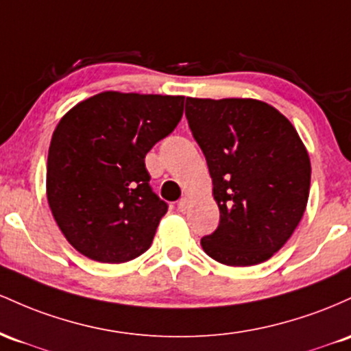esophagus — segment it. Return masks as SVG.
<instances>
[{"instance_id":"esophagus-1","label":"esophagus","mask_w":351,"mask_h":351,"mask_svg":"<svg viewBox=\"0 0 351 351\" xmlns=\"http://www.w3.org/2000/svg\"><path fill=\"white\" fill-rule=\"evenodd\" d=\"M189 204H191V200L186 199V197H184V199H180L179 204H177V208H179V212H186L189 208Z\"/></svg>"}]
</instances>
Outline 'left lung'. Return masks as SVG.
Listing matches in <instances>:
<instances>
[{"label":"left lung","instance_id":"8db88e82","mask_svg":"<svg viewBox=\"0 0 351 351\" xmlns=\"http://www.w3.org/2000/svg\"><path fill=\"white\" fill-rule=\"evenodd\" d=\"M186 117L206 156L220 210L200 245L223 265L269 261L292 237L310 192V157L297 129L257 99L187 97Z\"/></svg>","mask_w":351,"mask_h":351}]
</instances>
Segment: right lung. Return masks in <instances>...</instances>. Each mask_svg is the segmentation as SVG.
Instances as JSON below:
<instances>
[{
  "instance_id": "add662e5",
  "label": "right lung",
  "mask_w": 351,
  "mask_h": 351,
  "mask_svg": "<svg viewBox=\"0 0 351 351\" xmlns=\"http://www.w3.org/2000/svg\"><path fill=\"white\" fill-rule=\"evenodd\" d=\"M184 99L104 90L61 117L46 195L62 235L84 257L124 263L151 247L167 204L149 186L144 159L179 124Z\"/></svg>"
}]
</instances>
